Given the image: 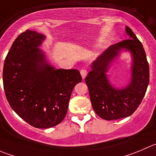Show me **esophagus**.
Segmentation results:
<instances>
[{
	"label": "esophagus",
	"mask_w": 156,
	"mask_h": 156,
	"mask_svg": "<svg viewBox=\"0 0 156 156\" xmlns=\"http://www.w3.org/2000/svg\"><path fill=\"white\" fill-rule=\"evenodd\" d=\"M80 74H81V76H82L83 79H85V77L87 76V70H86V69H81Z\"/></svg>",
	"instance_id": "esophagus-1"
}]
</instances>
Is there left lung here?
Returning <instances> with one entry per match:
<instances>
[{
	"label": "left lung",
	"mask_w": 156,
	"mask_h": 156,
	"mask_svg": "<svg viewBox=\"0 0 156 156\" xmlns=\"http://www.w3.org/2000/svg\"><path fill=\"white\" fill-rule=\"evenodd\" d=\"M125 29L129 39L108 47L91 63L85 78L93 109L106 120L131 115L140 105L149 83V63L142 43L128 26ZM122 52H129L131 57L130 79L126 85L116 87L107 73Z\"/></svg>",
	"instance_id": "obj_1"
}]
</instances>
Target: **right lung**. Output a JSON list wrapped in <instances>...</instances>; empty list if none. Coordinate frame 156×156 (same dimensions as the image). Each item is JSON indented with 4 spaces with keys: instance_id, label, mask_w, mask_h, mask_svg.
Masks as SVG:
<instances>
[{
    "instance_id": "right-lung-1",
    "label": "right lung",
    "mask_w": 156,
    "mask_h": 156,
    "mask_svg": "<svg viewBox=\"0 0 156 156\" xmlns=\"http://www.w3.org/2000/svg\"><path fill=\"white\" fill-rule=\"evenodd\" d=\"M45 35L27 30L17 37L4 63L3 83L13 110L35 128L60 123L74 87L82 81L76 69H56L40 49Z\"/></svg>"
}]
</instances>
